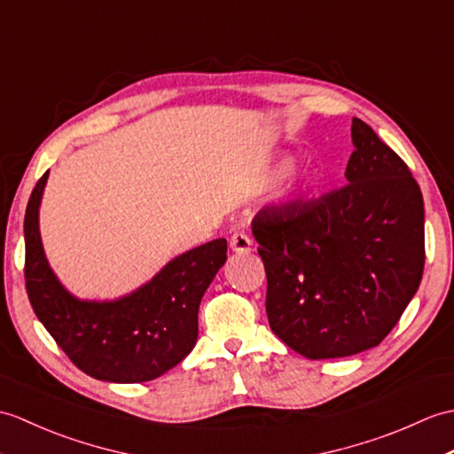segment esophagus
<instances>
[{
	"instance_id": "34e87169",
	"label": "esophagus",
	"mask_w": 454,
	"mask_h": 454,
	"mask_svg": "<svg viewBox=\"0 0 454 454\" xmlns=\"http://www.w3.org/2000/svg\"><path fill=\"white\" fill-rule=\"evenodd\" d=\"M230 247L236 253H249L251 251V238L246 231H234V236L230 238Z\"/></svg>"
}]
</instances>
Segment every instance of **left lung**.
Returning <instances> with one entry per match:
<instances>
[{"label":"left lung","mask_w":454,"mask_h":454,"mask_svg":"<svg viewBox=\"0 0 454 454\" xmlns=\"http://www.w3.org/2000/svg\"><path fill=\"white\" fill-rule=\"evenodd\" d=\"M348 184L262 207L251 223L267 272L272 333L309 360L370 350L393 331L424 275V199L412 172L352 120Z\"/></svg>","instance_id":"8db88e82"}]
</instances>
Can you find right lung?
I'll use <instances>...</instances> for the list:
<instances>
[{
  "label": "right lung",
  "mask_w": 454,
  "mask_h": 454,
  "mask_svg": "<svg viewBox=\"0 0 454 454\" xmlns=\"http://www.w3.org/2000/svg\"><path fill=\"white\" fill-rule=\"evenodd\" d=\"M48 172L25 213V284L30 305L51 339L81 372L110 383H143L164 375L193 350L199 303L224 265V238L174 261L143 288L115 301H81L51 272L38 231Z\"/></svg>",
  "instance_id": "obj_1"
}]
</instances>
